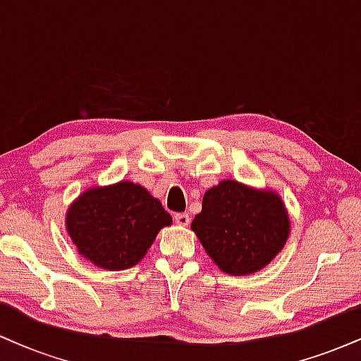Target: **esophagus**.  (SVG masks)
Instances as JSON below:
<instances>
[{"mask_svg": "<svg viewBox=\"0 0 361 361\" xmlns=\"http://www.w3.org/2000/svg\"><path fill=\"white\" fill-rule=\"evenodd\" d=\"M173 219H175V222L178 226H188L190 224V215L188 214H175L173 215Z\"/></svg>", "mask_w": 361, "mask_h": 361, "instance_id": "34e87169", "label": "esophagus"}]
</instances>
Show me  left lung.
I'll use <instances>...</instances> for the list:
<instances>
[{"label":"left lung","instance_id":"1","mask_svg":"<svg viewBox=\"0 0 361 361\" xmlns=\"http://www.w3.org/2000/svg\"><path fill=\"white\" fill-rule=\"evenodd\" d=\"M192 231L222 271L250 275L281 251L290 222L276 193L226 180L204 195Z\"/></svg>","mask_w":361,"mask_h":361}]
</instances>
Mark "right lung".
<instances>
[{"instance_id":"add662e5","label":"right lung","mask_w":361,"mask_h":361,"mask_svg":"<svg viewBox=\"0 0 361 361\" xmlns=\"http://www.w3.org/2000/svg\"><path fill=\"white\" fill-rule=\"evenodd\" d=\"M171 215L146 188L120 181L88 190L69 207L66 227L80 255L103 270H126L144 258Z\"/></svg>"}]
</instances>
